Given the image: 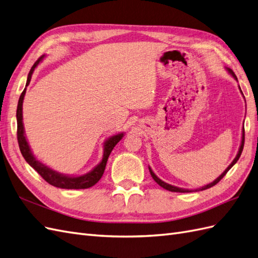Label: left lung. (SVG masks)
I'll return each instance as SVG.
<instances>
[{
	"label": "left lung",
	"instance_id": "obj_1",
	"mask_svg": "<svg viewBox=\"0 0 258 258\" xmlns=\"http://www.w3.org/2000/svg\"><path fill=\"white\" fill-rule=\"evenodd\" d=\"M226 69H227V68H226ZM227 71H228L229 74L235 79V81H237V78H236V76H235V74H234L232 70L227 69ZM239 89H240V91H241V94L243 95V92H242V90H241V88H240V86H239ZM243 98H244V96H243ZM243 147H244V126H243V128H242V137H241V145H240V148H239V151H237V154H236L235 158L233 159V161L229 164V167H228L226 170H224L223 172H222L219 176H218L215 181H213L211 183L207 184V185H204V186H202V187H198V188H195V189H188V188L177 187V186L171 185V184H168V183H166V182H163L161 179H159V177H158V176L154 173V171L151 170V168H150V167H148V168H149V172H150L151 176H153V179L157 182V184H159V185H160L161 187H163L164 189H167V190H170V192H177V193H190V192H197V190H204V189H207V188H209V187H211V186L216 185V184H217L218 182H219L224 175H226V173L228 172V171L234 166V164L236 163V161H237V160H239V158H240V156H241V154H242Z\"/></svg>",
	"mask_w": 258,
	"mask_h": 258
}]
</instances>
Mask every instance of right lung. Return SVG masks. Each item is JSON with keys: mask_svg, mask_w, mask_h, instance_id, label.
I'll return each instance as SVG.
<instances>
[{"mask_svg": "<svg viewBox=\"0 0 258 258\" xmlns=\"http://www.w3.org/2000/svg\"><path fill=\"white\" fill-rule=\"evenodd\" d=\"M44 57H45V55H42L41 57H39L36 61V63L32 65V68H31L29 74H28V77H27V82H26V87H27L30 83L32 73H34L35 69L37 68L39 63L42 62ZM25 94H26V88L22 92L21 97H19L18 104H17V111H16L17 140H18L19 149H21V153H22L23 157L25 158V160L27 161L29 166L34 168L45 181L55 187L66 188V189H82V188H88V187L94 186L95 184L101 179V176H102V174L104 172V169H105V164H107V161H108V158L111 154L112 149H113L115 145L123 138V136H124L123 132L122 133L112 135L104 141L102 159L94 169L90 170L89 172L82 174V175H69V174L60 173V172H57V171L52 170L48 166H45V164L39 161L35 157V155L32 154V150L30 149L28 141L25 135V128H24V123H23V102H24Z\"/></svg>", "mask_w": 258, "mask_h": 258, "instance_id": "obj_1", "label": "right lung"}]
</instances>
